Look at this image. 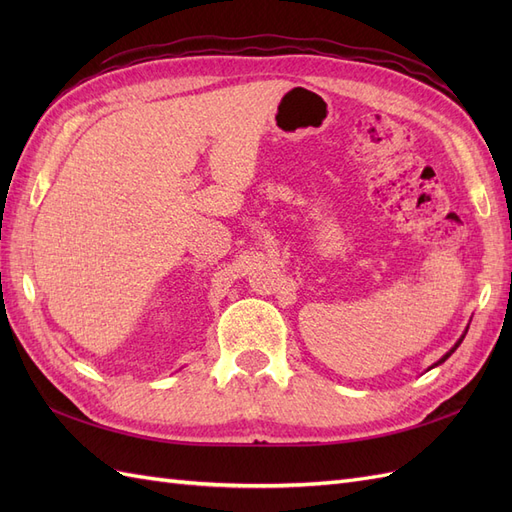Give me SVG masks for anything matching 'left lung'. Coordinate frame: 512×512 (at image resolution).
<instances>
[{
	"label": "left lung",
	"instance_id": "8db88e82",
	"mask_svg": "<svg viewBox=\"0 0 512 512\" xmlns=\"http://www.w3.org/2000/svg\"><path fill=\"white\" fill-rule=\"evenodd\" d=\"M466 333H468V331H466ZM463 337H466V335H461V339H459V342H457V344H455V346H453V348H451V350H448V352H446V354H444V356H442V359H440V361H438V363H436V365H440V363H444V361H446V359H448V356H451V354H453V352H455V350H457V348H459V344H461V342H463Z\"/></svg>",
	"mask_w": 512,
	"mask_h": 512
}]
</instances>
